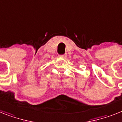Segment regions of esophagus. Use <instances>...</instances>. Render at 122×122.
Here are the masks:
<instances>
[{
  "instance_id": "34e87169",
  "label": "esophagus",
  "mask_w": 122,
  "mask_h": 122,
  "mask_svg": "<svg viewBox=\"0 0 122 122\" xmlns=\"http://www.w3.org/2000/svg\"><path fill=\"white\" fill-rule=\"evenodd\" d=\"M67 53H64V54H63V55H60V57H61V58H67Z\"/></svg>"
}]
</instances>
